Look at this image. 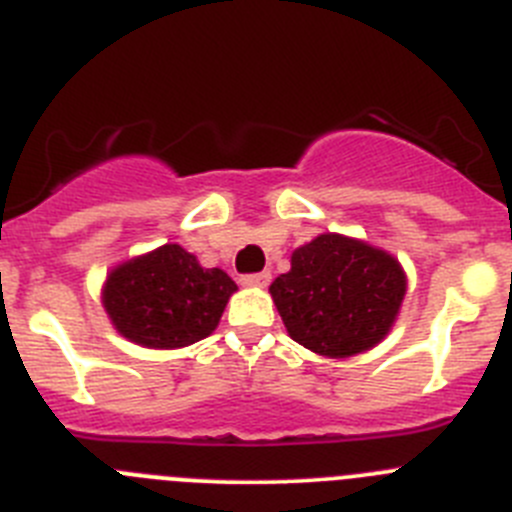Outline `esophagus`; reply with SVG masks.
Here are the masks:
<instances>
[{"mask_svg":"<svg viewBox=\"0 0 512 512\" xmlns=\"http://www.w3.org/2000/svg\"><path fill=\"white\" fill-rule=\"evenodd\" d=\"M267 283H270V273H267V270H262V273H252V275H242V285H247V288H265Z\"/></svg>","mask_w":512,"mask_h":512,"instance_id":"esophagus-1","label":"esophagus"}]
</instances>
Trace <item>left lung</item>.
I'll list each match as a JSON object with an SVG mask.
<instances>
[{
    "label": "left lung",
    "mask_w": 512,
    "mask_h": 512,
    "mask_svg": "<svg viewBox=\"0 0 512 512\" xmlns=\"http://www.w3.org/2000/svg\"><path fill=\"white\" fill-rule=\"evenodd\" d=\"M408 278L398 257L362 239L326 232L290 255L270 285L290 339L321 357L344 359L393 329Z\"/></svg>",
    "instance_id": "8db88e82"
}]
</instances>
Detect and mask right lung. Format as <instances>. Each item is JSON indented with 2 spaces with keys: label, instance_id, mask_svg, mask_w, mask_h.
<instances>
[{
  "label": "right lung",
  "instance_id": "obj_1",
  "mask_svg": "<svg viewBox=\"0 0 512 512\" xmlns=\"http://www.w3.org/2000/svg\"><path fill=\"white\" fill-rule=\"evenodd\" d=\"M237 283L219 267H201L181 245L137 255L101 288V306L114 329L147 349H181L219 326Z\"/></svg>",
  "mask_w": 512,
  "mask_h": 512
}]
</instances>
